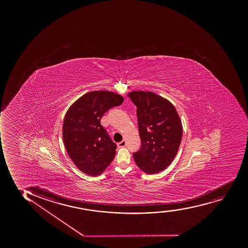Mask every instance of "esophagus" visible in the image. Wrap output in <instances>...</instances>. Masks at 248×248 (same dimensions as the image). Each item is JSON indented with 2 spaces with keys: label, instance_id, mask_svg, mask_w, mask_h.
Instances as JSON below:
<instances>
[{
  "label": "esophagus",
  "instance_id": "34e87169",
  "mask_svg": "<svg viewBox=\"0 0 248 248\" xmlns=\"http://www.w3.org/2000/svg\"><path fill=\"white\" fill-rule=\"evenodd\" d=\"M125 145H126V142H125V140H123V141H121V142L117 144L118 147H125Z\"/></svg>",
  "mask_w": 248,
  "mask_h": 248
}]
</instances>
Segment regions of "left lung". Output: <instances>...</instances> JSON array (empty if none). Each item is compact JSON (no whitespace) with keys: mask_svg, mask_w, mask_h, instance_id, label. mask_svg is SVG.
Returning a JSON list of instances; mask_svg holds the SVG:
<instances>
[{"mask_svg":"<svg viewBox=\"0 0 248 248\" xmlns=\"http://www.w3.org/2000/svg\"><path fill=\"white\" fill-rule=\"evenodd\" d=\"M137 107L141 145L133 153L137 166L148 174L167 168L182 140V123L173 104L152 92L127 94Z\"/></svg>","mask_w":248,"mask_h":248,"instance_id":"left-lung-1","label":"left lung"}]
</instances>
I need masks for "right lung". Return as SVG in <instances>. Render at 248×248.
Masks as SVG:
<instances>
[{
  "instance_id": "obj_1",
  "label": "right lung",
  "mask_w": 248,
  "mask_h": 248,
  "mask_svg": "<svg viewBox=\"0 0 248 248\" xmlns=\"http://www.w3.org/2000/svg\"><path fill=\"white\" fill-rule=\"evenodd\" d=\"M124 98L109 91L84 94L69 108L63 124V139L68 155L80 170L90 176L103 173L113 160L117 145L111 140L101 118Z\"/></svg>"
}]
</instances>
